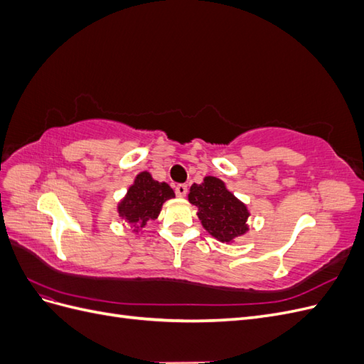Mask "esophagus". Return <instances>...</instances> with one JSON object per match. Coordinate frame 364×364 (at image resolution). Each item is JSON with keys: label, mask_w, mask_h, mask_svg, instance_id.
Wrapping results in <instances>:
<instances>
[{"label": "esophagus", "mask_w": 364, "mask_h": 364, "mask_svg": "<svg viewBox=\"0 0 364 364\" xmlns=\"http://www.w3.org/2000/svg\"><path fill=\"white\" fill-rule=\"evenodd\" d=\"M174 190H176V196L182 199V197H185L186 193H188V186H186L185 183H179V185H176Z\"/></svg>", "instance_id": "esophagus-1"}]
</instances>
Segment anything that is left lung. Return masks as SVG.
I'll list each match as a JSON object with an SVG mask.
<instances>
[{"instance_id":"8db88e82","label":"left lung","mask_w":364,"mask_h":364,"mask_svg":"<svg viewBox=\"0 0 364 364\" xmlns=\"http://www.w3.org/2000/svg\"><path fill=\"white\" fill-rule=\"evenodd\" d=\"M188 202L197 208V217L206 232L222 243H234L249 230L250 213L246 203L230 193L222 179L205 176L202 183H193Z\"/></svg>"}]
</instances>
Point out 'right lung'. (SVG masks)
I'll use <instances>...</instances> for the list:
<instances>
[{"instance_id": "1", "label": "right lung", "mask_w": 364, "mask_h": 364, "mask_svg": "<svg viewBox=\"0 0 364 364\" xmlns=\"http://www.w3.org/2000/svg\"><path fill=\"white\" fill-rule=\"evenodd\" d=\"M173 197L174 191L167 182H158L149 171H141L118 202L117 213L134 232H144L147 223L159 217L162 205Z\"/></svg>"}]
</instances>
